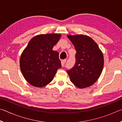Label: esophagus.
I'll return each instance as SVG.
<instances>
[{
    "label": "esophagus",
    "instance_id": "obj_1",
    "mask_svg": "<svg viewBox=\"0 0 122 122\" xmlns=\"http://www.w3.org/2000/svg\"><path fill=\"white\" fill-rule=\"evenodd\" d=\"M66 62V60H63L61 61V65L62 67H63Z\"/></svg>",
    "mask_w": 122,
    "mask_h": 122
}]
</instances>
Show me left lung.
Instances as JSON below:
<instances>
[{
	"label": "left lung",
	"mask_w": 122,
	"mask_h": 122,
	"mask_svg": "<svg viewBox=\"0 0 122 122\" xmlns=\"http://www.w3.org/2000/svg\"><path fill=\"white\" fill-rule=\"evenodd\" d=\"M67 37L76 49V62L67 71L71 82L78 88L92 86L102 73L104 58L102 51L95 41L86 35H68Z\"/></svg>",
	"instance_id": "1"
}]
</instances>
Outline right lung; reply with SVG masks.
<instances>
[{
    "label": "right lung",
    "instance_id": "1",
    "mask_svg": "<svg viewBox=\"0 0 122 122\" xmlns=\"http://www.w3.org/2000/svg\"><path fill=\"white\" fill-rule=\"evenodd\" d=\"M61 36L60 34H40L33 37L22 51L20 67L24 78L36 87L50 83L61 67L59 53L53 48Z\"/></svg>",
    "mask_w": 122,
    "mask_h": 122
}]
</instances>
